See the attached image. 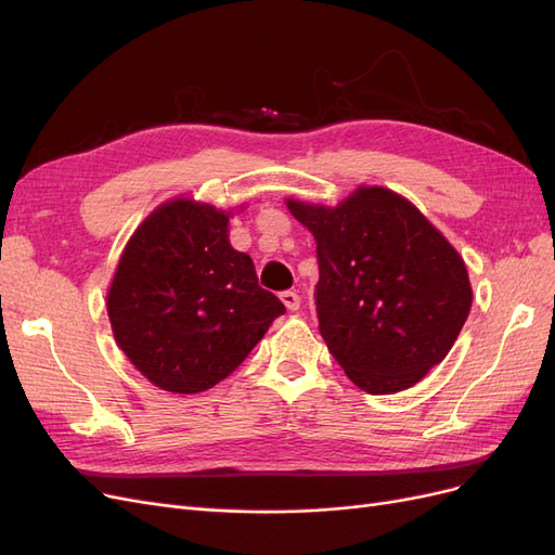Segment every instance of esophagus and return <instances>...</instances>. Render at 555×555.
Segmentation results:
<instances>
[{
	"label": "esophagus",
	"instance_id": "obj_1",
	"mask_svg": "<svg viewBox=\"0 0 555 555\" xmlns=\"http://www.w3.org/2000/svg\"><path fill=\"white\" fill-rule=\"evenodd\" d=\"M280 298H282V304L287 306V310H292V312H296L300 308V296L296 292H282Z\"/></svg>",
	"mask_w": 555,
	"mask_h": 555
}]
</instances>
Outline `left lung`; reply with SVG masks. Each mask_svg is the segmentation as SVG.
Segmentation results:
<instances>
[{
  "label": "left lung",
  "mask_w": 555,
  "mask_h": 555,
  "mask_svg": "<svg viewBox=\"0 0 555 555\" xmlns=\"http://www.w3.org/2000/svg\"><path fill=\"white\" fill-rule=\"evenodd\" d=\"M317 243L319 333L359 389H410L438 365L473 306L467 268L408 198L359 188L335 208L287 201Z\"/></svg>",
  "instance_id": "8db88e82"
}]
</instances>
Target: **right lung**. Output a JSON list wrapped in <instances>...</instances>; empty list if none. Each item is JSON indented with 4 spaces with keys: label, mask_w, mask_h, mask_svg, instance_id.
Wrapping results in <instances>:
<instances>
[{
    "label": "right lung",
    "mask_w": 555,
    "mask_h": 555,
    "mask_svg": "<svg viewBox=\"0 0 555 555\" xmlns=\"http://www.w3.org/2000/svg\"><path fill=\"white\" fill-rule=\"evenodd\" d=\"M115 343L155 386L198 393L229 377L282 300L229 243V212L192 198L159 206L133 231L108 289Z\"/></svg>",
    "instance_id": "1"
}]
</instances>
